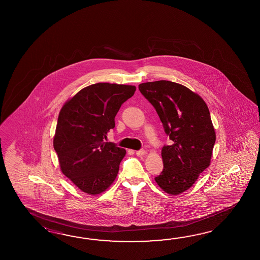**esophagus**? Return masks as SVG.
Instances as JSON below:
<instances>
[{
    "label": "esophagus",
    "instance_id": "1",
    "mask_svg": "<svg viewBox=\"0 0 260 260\" xmlns=\"http://www.w3.org/2000/svg\"><path fill=\"white\" fill-rule=\"evenodd\" d=\"M136 154H137V156H138V157H142V156L146 154V150H145V149H140V150L136 151Z\"/></svg>",
    "mask_w": 260,
    "mask_h": 260
}]
</instances>
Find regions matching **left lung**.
I'll list each match as a JSON object with an SVG mask.
<instances>
[{
	"instance_id": "obj_1",
	"label": "left lung",
	"mask_w": 260,
	"mask_h": 260,
	"mask_svg": "<svg viewBox=\"0 0 260 260\" xmlns=\"http://www.w3.org/2000/svg\"><path fill=\"white\" fill-rule=\"evenodd\" d=\"M138 88L172 140L161 149L164 170L155 181L166 193H182L210 166L216 132L208 107L199 94L170 81L140 83Z\"/></svg>"
}]
</instances>
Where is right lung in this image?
I'll return each mask as SVG.
<instances>
[{
  "instance_id": "add662e5",
  "label": "right lung",
  "mask_w": 260,
  "mask_h": 260,
  "mask_svg": "<svg viewBox=\"0 0 260 260\" xmlns=\"http://www.w3.org/2000/svg\"><path fill=\"white\" fill-rule=\"evenodd\" d=\"M136 86L98 83L67 100L57 119L54 149L60 170L82 191L98 195L116 179L125 149L104 142L114 118Z\"/></svg>"
}]
</instances>
